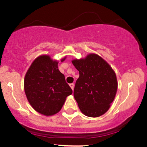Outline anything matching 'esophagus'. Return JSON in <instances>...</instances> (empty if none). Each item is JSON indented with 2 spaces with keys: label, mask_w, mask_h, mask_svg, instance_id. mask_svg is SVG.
Segmentation results:
<instances>
[{
  "label": "esophagus",
  "mask_w": 147,
  "mask_h": 147,
  "mask_svg": "<svg viewBox=\"0 0 147 147\" xmlns=\"http://www.w3.org/2000/svg\"><path fill=\"white\" fill-rule=\"evenodd\" d=\"M69 86H71V88H72V90H73V89H74V84L73 83H71V84H69Z\"/></svg>",
  "instance_id": "1"
}]
</instances>
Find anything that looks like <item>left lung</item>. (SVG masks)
Here are the masks:
<instances>
[{"label": "left lung", "instance_id": "8db88e82", "mask_svg": "<svg viewBox=\"0 0 147 147\" xmlns=\"http://www.w3.org/2000/svg\"><path fill=\"white\" fill-rule=\"evenodd\" d=\"M72 63L79 72L74 97L80 111L89 117L104 115L117 93L118 83L115 71L96 54H89L84 59L73 60Z\"/></svg>", "mask_w": 147, "mask_h": 147}]
</instances>
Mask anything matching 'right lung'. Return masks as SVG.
<instances>
[{
    "label": "right lung",
    "instance_id": "add662e5",
    "mask_svg": "<svg viewBox=\"0 0 147 147\" xmlns=\"http://www.w3.org/2000/svg\"><path fill=\"white\" fill-rule=\"evenodd\" d=\"M58 63L49 55L39 56L24 77V88L28 102L36 112L45 116L59 113L66 98L73 93L65 75L58 69Z\"/></svg>",
    "mask_w": 147,
    "mask_h": 147
}]
</instances>
